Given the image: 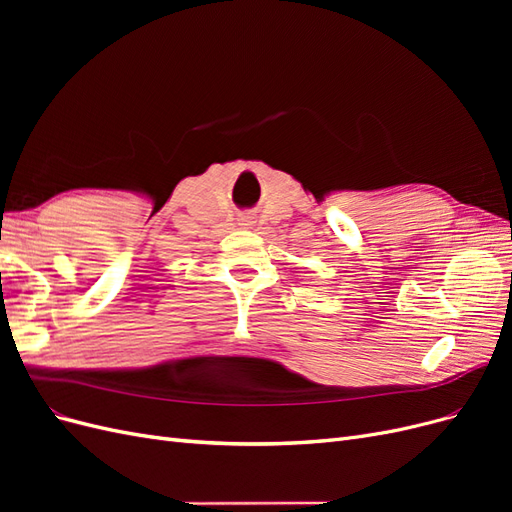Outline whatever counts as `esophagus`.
I'll return each mask as SVG.
<instances>
[{"instance_id":"34e87169","label":"esophagus","mask_w":512,"mask_h":512,"mask_svg":"<svg viewBox=\"0 0 512 512\" xmlns=\"http://www.w3.org/2000/svg\"><path fill=\"white\" fill-rule=\"evenodd\" d=\"M237 222H239V226H243V228H252V226L256 224V215H254L252 211H245V213H239V218H237Z\"/></svg>"}]
</instances>
